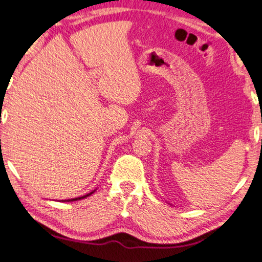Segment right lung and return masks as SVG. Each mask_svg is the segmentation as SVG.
Returning <instances> with one entry per match:
<instances>
[{"mask_svg": "<svg viewBox=\"0 0 262 262\" xmlns=\"http://www.w3.org/2000/svg\"><path fill=\"white\" fill-rule=\"evenodd\" d=\"M96 190H94V191H91L90 193H86V194H84V196H82V197H77V198H71V200H65V201H61V202H73V201H79V200H84V198H86V197H89L90 194H93L94 192H95Z\"/></svg>", "mask_w": 262, "mask_h": 262, "instance_id": "add662e5", "label": "right lung"}]
</instances>
